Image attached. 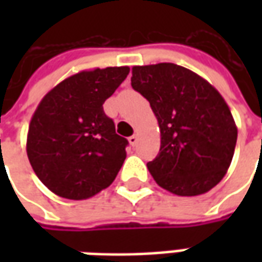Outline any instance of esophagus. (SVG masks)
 Segmentation results:
<instances>
[{
  "mask_svg": "<svg viewBox=\"0 0 262 262\" xmlns=\"http://www.w3.org/2000/svg\"><path fill=\"white\" fill-rule=\"evenodd\" d=\"M137 140H139V136H137V135H133V136L129 137V143H130L132 146H136Z\"/></svg>",
  "mask_w": 262,
  "mask_h": 262,
  "instance_id": "34e87169",
  "label": "esophagus"
}]
</instances>
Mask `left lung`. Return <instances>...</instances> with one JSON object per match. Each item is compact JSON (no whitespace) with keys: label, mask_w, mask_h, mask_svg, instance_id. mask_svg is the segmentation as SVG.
<instances>
[{"label":"left lung","mask_w":262,"mask_h":262,"mask_svg":"<svg viewBox=\"0 0 262 262\" xmlns=\"http://www.w3.org/2000/svg\"><path fill=\"white\" fill-rule=\"evenodd\" d=\"M132 86L150 102L159 122L160 153L147 164L154 181L180 196L216 187L237 142V126L219 91L174 63L135 66Z\"/></svg>","instance_id":"left-lung-1"}]
</instances>
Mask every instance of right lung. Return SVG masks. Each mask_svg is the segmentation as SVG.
Masks as SVG:
<instances>
[{
  "instance_id": "1",
  "label": "right lung",
  "mask_w": 262,
  "mask_h": 262,
  "mask_svg": "<svg viewBox=\"0 0 262 262\" xmlns=\"http://www.w3.org/2000/svg\"><path fill=\"white\" fill-rule=\"evenodd\" d=\"M129 67L84 70L43 97L32 116L26 153L37 178L66 199H88L108 188L126 159L103 102L123 82Z\"/></svg>"
}]
</instances>
